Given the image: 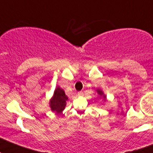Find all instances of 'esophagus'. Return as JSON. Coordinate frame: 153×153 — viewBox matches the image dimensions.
<instances>
[{
	"label": "esophagus",
	"mask_w": 153,
	"mask_h": 153,
	"mask_svg": "<svg viewBox=\"0 0 153 153\" xmlns=\"http://www.w3.org/2000/svg\"><path fill=\"white\" fill-rule=\"evenodd\" d=\"M83 95H84V93H83L82 91L78 92V96H82Z\"/></svg>",
	"instance_id": "34e87169"
}]
</instances>
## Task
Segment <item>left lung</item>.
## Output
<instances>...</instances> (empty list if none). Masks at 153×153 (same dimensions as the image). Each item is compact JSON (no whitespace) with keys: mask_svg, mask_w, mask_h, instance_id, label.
<instances>
[{"mask_svg":"<svg viewBox=\"0 0 153 153\" xmlns=\"http://www.w3.org/2000/svg\"><path fill=\"white\" fill-rule=\"evenodd\" d=\"M95 91H96V93H97L98 96H99V97L102 98V99H103V102H106V101H107L106 98H107V97H106V96H105V93H104V92L102 91V90H101V89L98 88V89H96V90H95Z\"/></svg>","mask_w":153,"mask_h":153,"instance_id":"obj_1","label":"left lung"}]
</instances>
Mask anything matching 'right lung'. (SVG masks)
Segmentation results:
<instances>
[{"instance_id":"add662e5","label":"right lung","mask_w":153,"mask_h":153,"mask_svg":"<svg viewBox=\"0 0 153 153\" xmlns=\"http://www.w3.org/2000/svg\"><path fill=\"white\" fill-rule=\"evenodd\" d=\"M69 100V97L66 95L63 89L57 86L53 93L52 97L49 100V107L51 111L56 114L63 113L66 106V102Z\"/></svg>"}]
</instances>
